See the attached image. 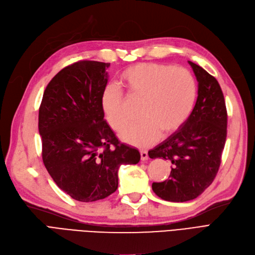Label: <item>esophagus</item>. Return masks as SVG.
<instances>
[{"instance_id":"obj_1","label":"esophagus","mask_w":255,"mask_h":255,"mask_svg":"<svg viewBox=\"0 0 255 255\" xmlns=\"http://www.w3.org/2000/svg\"><path fill=\"white\" fill-rule=\"evenodd\" d=\"M140 157H141V160L142 161H145V160L148 159V154H147L146 151L141 150V151H140Z\"/></svg>"}]
</instances>
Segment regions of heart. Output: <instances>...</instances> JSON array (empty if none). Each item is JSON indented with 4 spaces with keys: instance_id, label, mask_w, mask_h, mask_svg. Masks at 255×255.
<instances>
[{
    "instance_id": "obj_1",
    "label": "heart",
    "mask_w": 255,
    "mask_h": 255,
    "mask_svg": "<svg viewBox=\"0 0 255 255\" xmlns=\"http://www.w3.org/2000/svg\"><path fill=\"white\" fill-rule=\"evenodd\" d=\"M131 98L142 100L139 116L142 119L120 131L124 141L146 146L160 137L177 131L189 118L196 99V82L186 68L161 63H139L120 76ZM101 105L110 127L118 130L129 120L124 93L108 85L101 95Z\"/></svg>"
}]
</instances>
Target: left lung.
I'll return each instance as SVG.
<instances>
[{
	"mask_svg": "<svg viewBox=\"0 0 255 255\" xmlns=\"http://www.w3.org/2000/svg\"><path fill=\"white\" fill-rule=\"evenodd\" d=\"M198 82V96L191 115L182 127L148 156L169 160V179L153 182L157 196L183 203L196 198L211 184L218 172L227 138V109L216 79L189 61Z\"/></svg>",
	"mask_w": 255,
	"mask_h": 255,
	"instance_id": "left-lung-1",
	"label": "left lung"
}]
</instances>
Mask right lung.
Returning a JSON list of instances; mask_svg holds the SVG:
<instances>
[{
	"instance_id": "1",
	"label": "right lung",
	"mask_w": 255,
	"mask_h": 255,
	"mask_svg": "<svg viewBox=\"0 0 255 255\" xmlns=\"http://www.w3.org/2000/svg\"><path fill=\"white\" fill-rule=\"evenodd\" d=\"M110 63L78 61L51 79L39 109L44 165L72 198L91 203L118 188L121 164H136L138 150L121 143L104 120L101 95Z\"/></svg>"
}]
</instances>
